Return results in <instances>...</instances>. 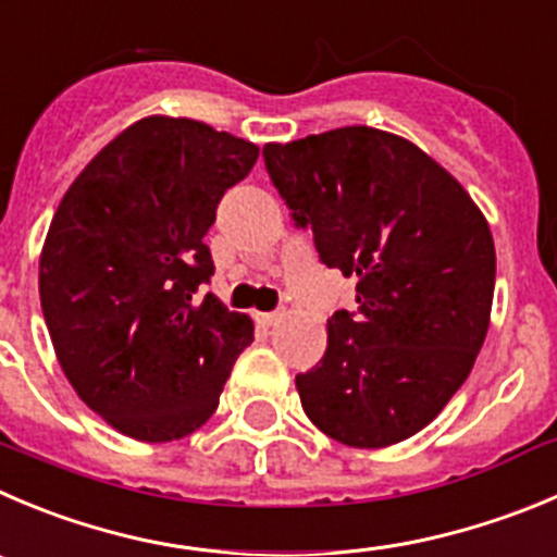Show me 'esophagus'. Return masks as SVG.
<instances>
[{
    "label": "esophagus",
    "mask_w": 557,
    "mask_h": 557,
    "mask_svg": "<svg viewBox=\"0 0 557 557\" xmlns=\"http://www.w3.org/2000/svg\"><path fill=\"white\" fill-rule=\"evenodd\" d=\"M255 319H258V324H263V326H274L280 319H283V313H280V310L277 313H258Z\"/></svg>",
    "instance_id": "1"
}]
</instances>
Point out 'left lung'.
I'll use <instances>...</instances> for the list:
<instances>
[{"mask_svg": "<svg viewBox=\"0 0 557 557\" xmlns=\"http://www.w3.org/2000/svg\"><path fill=\"white\" fill-rule=\"evenodd\" d=\"M263 161L324 267L357 280L326 321V351L296 376L326 436L384 448L418 434L470 376L490 330L495 242L459 181L371 126L269 143Z\"/></svg>", "mask_w": 557, "mask_h": 557, "instance_id": "obj_1", "label": "left lung"}]
</instances>
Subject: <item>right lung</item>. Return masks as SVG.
Segmentation results:
<instances>
[{"mask_svg":"<svg viewBox=\"0 0 557 557\" xmlns=\"http://www.w3.org/2000/svg\"><path fill=\"white\" fill-rule=\"evenodd\" d=\"M258 148L189 117L117 134L62 197L40 252V308L82 401L121 434L170 443L220 404L252 321L197 290L222 195Z\"/></svg>","mask_w":557,"mask_h":557,"instance_id":"1","label":"right lung"}]
</instances>
